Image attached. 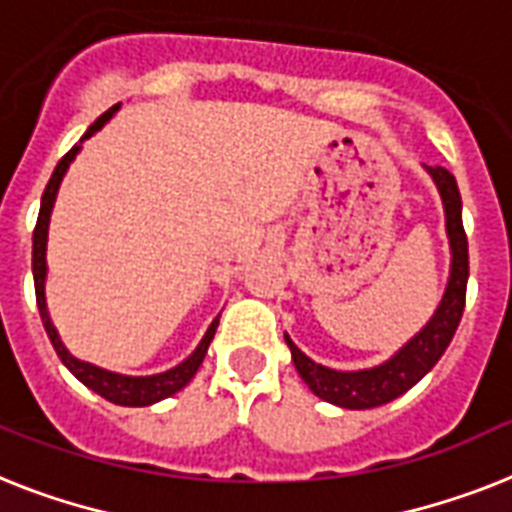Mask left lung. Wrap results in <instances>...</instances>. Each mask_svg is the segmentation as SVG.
<instances>
[{
	"label": "left lung",
	"mask_w": 512,
	"mask_h": 512,
	"mask_svg": "<svg viewBox=\"0 0 512 512\" xmlns=\"http://www.w3.org/2000/svg\"><path fill=\"white\" fill-rule=\"evenodd\" d=\"M423 168L442 197L444 228L450 239V278L429 323L410 342L402 344L389 360L373 368H363V371H336V368L315 363L289 339V334H284L292 350L294 368L302 381L310 386L315 397L331 405L347 407V410H368V407L397 400L439 363V357L450 347L452 336L458 331L465 307V286H468V239L463 231V202H460L458 181L450 170L442 165H434V168L423 165Z\"/></svg>",
	"instance_id": "obj_1"
}]
</instances>
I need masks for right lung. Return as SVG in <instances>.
<instances>
[{"mask_svg": "<svg viewBox=\"0 0 512 512\" xmlns=\"http://www.w3.org/2000/svg\"><path fill=\"white\" fill-rule=\"evenodd\" d=\"M118 110L120 105H115L110 107L105 115H99V118L89 126V131L83 134V139L78 141L76 147L70 149L68 155L57 162V168H54L52 178H49L47 189H44V197H41L39 220H36V228H33V286H36V305H39L41 323H44V328H47L49 342H52L54 352H57V357L62 360V365H65V368H68V371L73 373L83 386H89L91 392H97L99 397H105L107 402H115V405H123V407H147L165 400V397H170V394L181 392L191 378H194V373L199 371V365H202V360H205L207 347H210V342H213L220 315L210 323V328H207L205 336H202V342L197 344V350L191 352L184 363H178L176 368H170V371L155 373V376H123V373L105 371V368H99V365L86 363V360H78V357L70 355L68 347L62 344L60 334H57V328H54L52 318H49L47 294H44V286H47L49 218H52V207H54V199H57V191H60L62 178H65V173H68L70 162L76 160V155L81 152L83 141L97 134L99 128L105 126L107 120H110Z\"/></svg>", "mask_w": 512, "mask_h": 512, "instance_id": "add662e5", "label": "right lung"}]
</instances>
